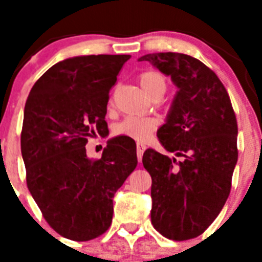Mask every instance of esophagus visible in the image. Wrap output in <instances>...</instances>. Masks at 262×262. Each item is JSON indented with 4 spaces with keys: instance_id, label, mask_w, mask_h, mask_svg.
Masks as SVG:
<instances>
[{
    "instance_id": "34e87169",
    "label": "esophagus",
    "mask_w": 262,
    "mask_h": 262,
    "mask_svg": "<svg viewBox=\"0 0 262 262\" xmlns=\"http://www.w3.org/2000/svg\"><path fill=\"white\" fill-rule=\"evenodd\" d=\"M144 151H145V145L142 144V143H138V144H136V155H138L139 163L142 161V157H143V154H144Z\"/></svg>"
}]
</instances>
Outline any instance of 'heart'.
Returning <instances> with one entry per match:
<instances>
[{"mask_svg": "<svg viewBox=\"0 0 262 262\" xmlns=\"http://www.w3.org/2000/svg\"><path fill=\"white\" fill-rule=\"evenodd\" d=\"M140 86L145 93L151 97L155 90L163 88L165 89V80L156 72H147L143 73L139 78ZM157 128V120L154 118H139L127 117L119 123L115 124L114 134L117 136H127L138 142H145L151 138L155 129Z\"/></svg>", "mask_w": 262, "mask_h": 262, "instance_id": "b5f03b06", "label": "heart"}]
</instances>
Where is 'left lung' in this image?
Returning <instances> with one entry per match:
<instances>
[{
  "instance_id": "left-lung-1",
  "label": "left lung",
  "mask_w": 262,
  "mask_h": 262,
  "mask_svg": "<svg viewBox=\"0 0 262 262\" xmlns=\"http://www.w3.org/2000/svg\"><path fill=\"white\" fill-rule=\"evenodd\" d=\"M177 88L157 138L176 157L147 149L143 165L152 177L151 221L172 240L205 232L223 209L237 163V123L226 88L200 60L177 52L148 53Z\"/></svg>"
}]
</instances>
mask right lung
Masks as SVG:
<instances>
[{"instance_id": "1", "label": "right lung", "mask_w": 262, "mask_h": 262, "mask_svg": "<svg viewBox=\"0 0 262 262\" xmlns=\"http://www.w3.org/2000/svg\"><path fill=\"white\" fill-rule=\"evenodd\" d=\"M129 55H88L56 62L32 86L25 106L20 151L27 187L43 216L67 239L102 235L113 198L138 165L136 144L117 136L99 160L88 138L108 133V92ZM107 136V135H106Z\"/></svg>"}]
</instances>
